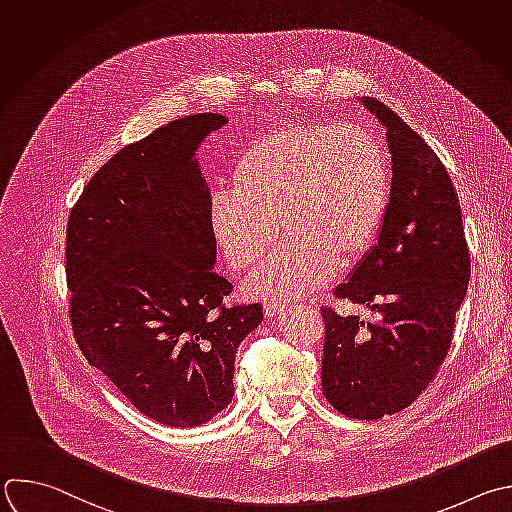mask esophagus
Listing matches in <instances>:
<instances>
[{"label":"esophagus","mask_w":512,"mask_h":512,"mask_svg":"<svg viewBox=\"0 0 512 512\" xmlns=\"http://www.w3.org/2000/svg\"><path fill=\"white\" fill-rule=\"evenodd\" d=\"M263 311H265L267 317H277L279 313L285 311V303H283V301H267V303L263 305Z\"/></svg>","instance_id":"esophagus-1"}]
</instances>
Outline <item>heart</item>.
<instances>
[{
    "mask_svg": "<svg viewBox=\"0 0 512 512\" xmlns=\"http://www.w3.org/2000/svg\"><path fill=\"white\" fill-rule=\"evenodd\" d=\"M231 193L215 195L211 231L257 297H295L335 267L360 261L384 225L392 173L380 138L360 124H289L255 138L237 158Z\"/></svg>",
    "mask_w": 512,
    "mask_h": 512,
    "instance_id": "obj_1",
    "label": "heart"
}]
</instances>
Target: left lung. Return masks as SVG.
I'll return each instance as SVG.
<instances>
[{"mask_svg": "<svg viewBox=\"0 0 512 512\" xmlns=\"http://www.w3.org/2000/svg\"><path fill=\"white\" fill-rule=\"evenodd\" d=\"M362 102L386 126L392 193L378 243L335 297L370 307L378 319L321 307V388L344 416L378 420L408 408L442 366L470 255L458 195L436 152L386 104Z\"/></svg>", "mask_w": 512, "mask_h": 512, "instance_id": "obj_1", "label": "left lung"}]
</instances>
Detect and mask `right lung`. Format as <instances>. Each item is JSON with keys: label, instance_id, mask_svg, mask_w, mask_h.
Returning a JSON list of instances; mask_svg holds the SVG:
<instances>
[{"label": "right lung", "instance_id": "right-lung-1", "mask_svg": "<svg viewBox=\"0 0 512 512\" xmlns=\"http://www.w3.org/2000/svg\"><path fill=\"white\" fill-rule=\"evenodd\" d=\"M227 116L191 114L118 150L68 217L66 279L76 344L144 416L209 422L233 400L235 352L259 303H223L211 193L197 148Z\"/></svg>", "mask_w": 512, "mask_h": 512}]
</instances>
